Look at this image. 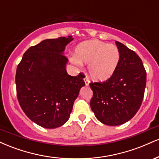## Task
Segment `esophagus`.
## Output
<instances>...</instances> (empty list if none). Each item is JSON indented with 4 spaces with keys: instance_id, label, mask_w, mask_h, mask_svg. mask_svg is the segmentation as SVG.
Segmentation results:
<instances>
[{
    "instance_id": "esophagus-1",
    "label": "esophagus",
    "mask_w": 159,
    "mask_h": 159,
    "mask_svg": "<svg viewBox=\"0 0 159 159\" xmlns=\"http://www.w3.org/2000/svg\"><path fill=\"white\" fill-rule=\"evenodd\" d=\"M84 82H85V85L86 86H88L89 84H90V81L88 80V78L87 77L84 78Z\"/></svg>"
}]
</instances>
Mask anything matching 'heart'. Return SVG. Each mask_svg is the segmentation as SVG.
<instances>
[{
	"label": "heart",
	"instance_id": "b5f03b06",
	"mask_svg": "<svg viewBox=\"0 0 159 159\" xmlns=\"http://www.w3.org/2000/svg\"><path fill=\"white\" fill-rule=\"evenodd\" d=\"M73 64H88L90 76L95 81L103 82L114 75L119 65L120 54L114 45H108L97 39L83 42L75 49Z\"/></svg>",
	"mask_w": 159,
	"mask_h": 159
}]
</instances>
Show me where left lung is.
Listing matches in <instances>:
<instances>
[{
	"instance_id": "obj_1",
	"label": "left lung",
	"mask_w": 159,
	"mask_h": 159,
	"mask_svg": "<svg viewBox=\"0 0 159 159\" xmlns=\"http://www.w3.org/2000/svg\"><path fill=\"white\" fill-rule=\"evenodd\" d=\"M120 58L114 75L104 82L90 83L93 96L91 110L98 121L120 125L130 120L139 110L147 84V72L135 52L116 41Z\"/></svg>"
}]
</instances>
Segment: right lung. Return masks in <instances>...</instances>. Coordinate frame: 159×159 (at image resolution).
<instances>
[{
  "mask_svg": "<svg viewBox=\"0 0 159 159\" xmlns=\"http://www.w3.org/2000/svg\"><path fill=\"white\" fill-rule=\"evenodd\" d=\"M72 36L45 39L25 52L16 75L17 97L33 122L45 129L66 123L75 100L85 86L84 75L67 74L63 55Z\"/></svg>",
  "mask_w": 159,
  "mask_h": 159,
  "instance_id": "1",
  "label": "right lung"
}]
</instances>
